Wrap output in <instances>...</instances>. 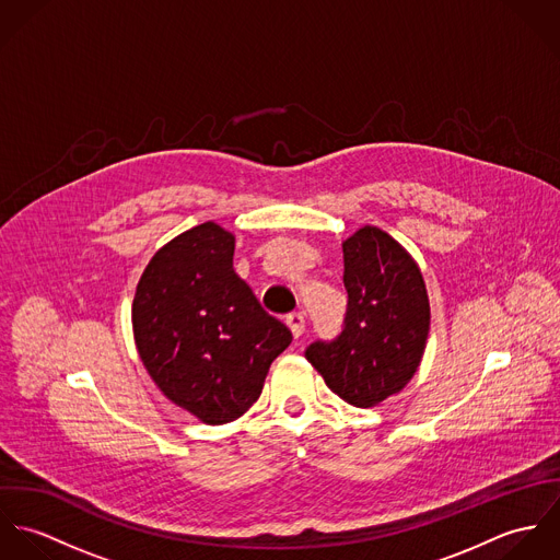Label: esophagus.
<instances>
[{
	"label": "esophagus",
	"instance_id": "esophagus-1",
	"mask_svg": "<svg viewBox=\"0 0 560 560\" xmlns=\"http://www.w3.org/2000/svg\"><path fill=\"white\" fill-rule=\"evenodd\" d=\"M287 325H289L291 334H293L295 338H300V336L304 334V329H306V319H304L302 313H291V315L287 317Z\"/></svg>",
	"mask_w": 560,
	"mask_h": 560
}]
</instances>
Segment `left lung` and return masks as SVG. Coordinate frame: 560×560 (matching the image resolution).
I'll return each mask as SVG.
<instances>
[{"instance_id":"left-lung-1","label":"left lung","mask_w":560,"mask_h":560,"mask_svg":"<svg viewBox=\"0 0 560 560\" xmlns=\"http://www.w3.org/2000/svg\"><path fill=\"white\" fill-rule=\"evenodd\" d=\"M347 317L331 342H313L306 360L327 388L353 407L399 395L424 355L431 308L413 256L377 226L342 241Z\"/></svg>"}]
</instances>
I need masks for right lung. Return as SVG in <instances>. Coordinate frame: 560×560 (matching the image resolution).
Instances as JSON below:
<instances>
[{"label": "right lung", "instance_id": "add662e5", "mask_svg": "<svg viewBox=\"0 0 560 560\" xmlns=\"http://www.w3.org/2000/svg\"><path fill=\"white\" fill-rule=\"evenodd\" d=\"M233 254L235 235L215 222L180 233L149 260L131 306L151 380L205 424L245 413L293 340L235 273Z\"/></svg>", "mask_w": 560, "mask_h": 560}]
</instances>
